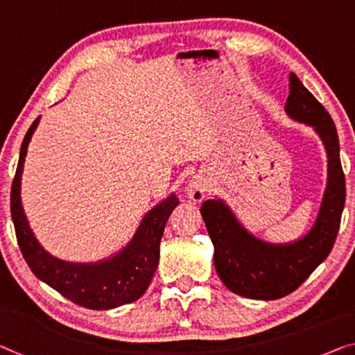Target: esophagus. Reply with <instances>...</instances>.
I'll use <instances>...</instances> for the list:
<instances>
[{"label":"esophagus","instance_id":"1","mask_svg":"<svg viewBox=\"0 0 355 355\" xmlns=\"http://www.w3.org/2000/svg\"><path fill=\"white\" fill-rule=\"evenodd\" d=\"M210 189V180L204 175V173H198L191 180H189L187 187V196L194 202H200L205 199Z\"/></svg>","mask_w":355,"mask_h":355}]
</instances>
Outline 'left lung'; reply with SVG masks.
Returning <instances> with one entry per match:
<instances>
[{
	"label": "left lung",
	"mask_w": 355,
	"mask_h": 355,
	"mask_svg": "<svg viewBox=\"0 0 355 355\" xmlns=\"http://www.w3.org/2000/svg\"><path fill=\"white\" fill-rule=\"evenodd\" d=\"M285 111L319 134L329 156V177L313 228L290 244H268L253 237L223 200H205L200 215L215 247L214 263L232 293L252 300H277L295 292L329 257L335 244L346 200V178L340 161V140L329 111L290 73Z\"/></svg>",
	"instance_id": "1"
}]
</instances>
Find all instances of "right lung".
I'll list each match as a JSON object with an SVG mask.
<instances>
[{"label":"right lung","mask_w":355,"mask_h":355,"mask_svg":"<svg viewBox=\"0 0 355 355\" xmlns=\"http://www.w3.org/2000/svg\"><path fill=\"white\" fill-rule=\"evenodd\" d=\"M40 118L33 121L20 148L17 171L10 188V215L20 252L31 272L67 300L87 309H113L139 300L146 292L157 263L164 228L178 198L171 194L144 216L135 236L123 250L100 263H67L49 255L40 245L26 221L20 200V178L30 139Z\"/></svg>","instance_id":"1"}]
</instances>
